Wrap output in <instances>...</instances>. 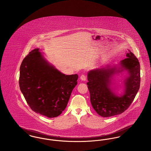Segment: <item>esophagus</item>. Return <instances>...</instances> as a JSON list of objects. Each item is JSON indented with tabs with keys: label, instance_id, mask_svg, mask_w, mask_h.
Listing matches in <instances>:
<instances>
[{
	"label": "esophagus",
	"instance_id": "1",
	"mask_svg": "<svg viewBox=\"0 0 151 151\" xmlns=\"http://www.w3.org/2000/svg\"><path fill=\"white\" fill-rule=\"evenodd\" d=\"M80 79L83 81H86V76L84 74H83L80 76Z\"/></svg>",
	"mask_w": 151,
	"mask_h": 151
}]
</instances>
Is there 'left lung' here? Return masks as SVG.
I'll use <instances>...</instances> for the list:
<instances>
[{
	"label": "left lung",
	"instance_id": "left-lung-1",
	"mask_svg": "<svg viewBox=\"0 0 151 151\" xmlns=\"http://www.w3.org/2000/svg\"><path fill=\"white\" fill-rule=\"evenodd\" d=\"M127 58L120 62L121 70L107 65L88 73V88L92 106L103 117L120 114L126 110L134 100L140 84V68L138 59L129 50ZM127 70L129 75L125 80L124 93L118 96L110 86L111 78L115 73Z\"/></svg>",
	"mask_w": 151,
	"mask_h": 151
}]
</instances>
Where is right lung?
I'll list each match as a JSON object with an SVG mask.
<instances>
[{
  "label": "right lung",
  "mask_w": 151,
  "mask_h": 151,
  "mask_svg": "<svg viewBox=\"0 0 151 151\" xmlns=\"http://www.w3.org/2000/svg\"><path fill=\"white\" fill-rule=\"evenodd\" d=\"M39 50L31 51L23 59L19 86L33 111L48 118L57 117L66 108L78 75H65L59 71Z\"/></svg>",
  "instance_id": "right-lung-1"
}]
</instances>
